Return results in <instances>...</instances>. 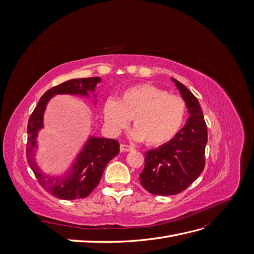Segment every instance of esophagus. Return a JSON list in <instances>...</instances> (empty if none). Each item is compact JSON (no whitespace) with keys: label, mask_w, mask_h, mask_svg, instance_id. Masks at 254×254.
Segmentation results:
<instances>
[{"label":"esophagus","mask_w":254,"mask_h":254,"mask_svg":"<svg viewBox=\"0 0 254 254\" xmlns=\"http://www.w3.org/2000/svg\"><path fill=\"white\" fill-rule=\"evenodd\" d=\"M120 148H121V151H123V152H125V151H131V150L133 149V148L131 147V146L126 145V144H121Z\"/></svg>","instance_id":"1"}]
</instances>
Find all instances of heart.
<instances>
[{
    "instance_id": "obj_1",
    "label": "heart",
    "mask_w": 254,
    "mask_h": 254,
    "mask_svg": "<svg viewBox=\"0 0 254 254\" xmlns=\"http://www.w3.org/2000/svg\"><path fill=\"white\" fill-rule=\"evenodd\" d=\"M187 103L180 96L150 83H140L122 92L120 101L108 98L104 117L110 131L118 133L133 119L132 136L149 146L171 142L187 119Z\"/></svg>"
}]
</instances>
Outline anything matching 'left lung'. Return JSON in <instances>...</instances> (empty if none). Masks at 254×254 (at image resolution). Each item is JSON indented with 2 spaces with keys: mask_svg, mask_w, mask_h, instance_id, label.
I'll return each mask as SVG.
<instances>
[{
  "mask_svg": "<svg viewBox=\"0 0 254 254\" xmlns=\"http://www.w3.org/2000/svg\"><path fill=\"white\" fill-rule=\"evenodd\" d=\"M187 103L190 113L186 125L174 139L145 152V166L140 182L150 194L177 195L189 188L204 168L207 129L198 99L191 92L172 78Z\"/></svg>",
  "mask_w": 254,
  "mask_h": 254,
  "instance_id": "obj_1",
  "label": "left lung"
}]
</instances>
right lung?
Listing matches in <instances>:
<instances>
[{
	"label": "right lung",
	"mask_w": 254,
	"mask_h": 254,
	"mask_svg": "<svg viewBox=\"0 0 254 254\" xmlns=\"http://www.w3.org/2000/svg\"><path fill=\"white\" fill-rule=\"evenodd\" d=\"M99 77L76 78L64 81L48 90L41 96L35 110L30 114L27 124L26 158L40 186L57 198L72 200L88 197L98 182L101 181L106 165L120 152V143L117 140L106 137L90 136L77 158L64 177H52L41 172L35 160L37 136L43 127V114L50 99L57 94H73L89 96V92L94 93ZM95 96V95H94Z\"/></svg>",
	"instance_id": "add662e5"
}]
</instances>
